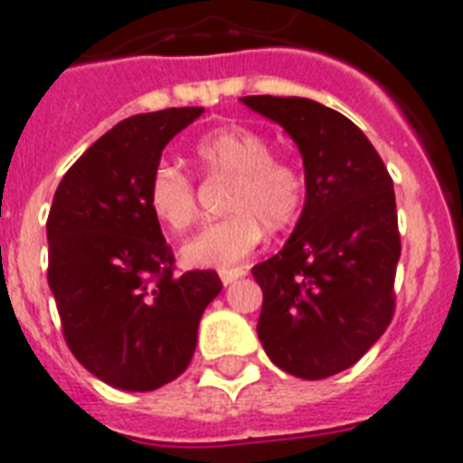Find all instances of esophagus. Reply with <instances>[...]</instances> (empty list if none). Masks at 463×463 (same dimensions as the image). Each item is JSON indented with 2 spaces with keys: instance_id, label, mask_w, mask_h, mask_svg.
Instances as JSON below:
<instances>
[{
  "instance_id": "34e87169",
  "label": "esophagus",
  "mask_w": 463,
  "mask_h": 463,
  "mask_svg": "<svg viewBox=\"0 0 463 463\" xmlns=\"http://www.w3.org/2000/svg\"><path fill=\"white\" fill-rule=\"evenodd\" d=\"M240 277H244V270L242 268H232V270H223L221 272V281H223V284H232V281H237L240 279Z\"/></svg>"
}]
</instances>
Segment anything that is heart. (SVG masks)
Instances as JSON below:
<instances>
[{
	"instance_id": "1",
	"label": "heart",
	"mask_w": 463,
	"mask_h": 463,
	"mask_svg": "<svg viewBox=\"0 0 463 463\" xmlns=\"http://www.w3.org/2000/svg\"><path fill=\"white\" fill-rule=\"evenodd\" d=\"M193 156L212 179H231L226 219L214 221L184 244V260L198 268L228 270L242 263L263 237L287 231L305 203V175L291 160L275 158L268 137L251 128L228 126L200 137ZM151 214L170 231H184L198 214L195 184L172 163H158L148 176Z\"/></svg>"
}]
</instances>
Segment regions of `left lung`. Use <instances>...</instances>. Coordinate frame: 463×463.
I'll use <instances>...</instances> for the list:
<instances>
[{"mask_svg":"<svg viewBox=\"0 0 463 463\" xmlns=\"http://www.w3.org/2000/svg\"><path fill=\"white\" fill-rule=\"evenodd\" d=\"M279 123L305 165V207L272 259L251 268L263 288L260 343L281 371L324 380L364 356L392 324L401 259L387 167L347 116L315 99L247 95Z\"/></svg>","mask_w":463,"mask_h":463,"instance_id":"1","label":"left lung"}]
</instances>
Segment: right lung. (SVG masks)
Wrapping results in <instances>:
<instances>
[{
  "instance_id": "right-lung-1",
  "label": "right lung",
  "mask_w": 463,
  "mask_h": 463,
  "mask_svg": "<svg viewBox=\"0 0 463 463\" xmlns=\"http://www.w3.org/2000/svg\"><path fill=\"white\" fill-rule=\"evenodd\" d=\"M203 107L120 120L62 176L48 212V287L76 361L123 392H154L188 368L214 270L175 275L146 203L148 176Z\"/></svg>"
}]
</instances>
